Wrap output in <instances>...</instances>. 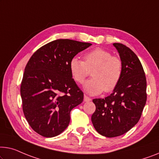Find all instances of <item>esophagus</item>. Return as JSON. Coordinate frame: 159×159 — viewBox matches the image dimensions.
Instances as JSON below:
<instances>
[{"label": "esophagus", "mask_w": 159, "mask_h": 159, "mask_svg": "<svg viewBox=\"0 0 159 159\" xmlns=\"http://www.w3.org/2000/svg\"><path fill=\"white\" fill-rule=\"evenodd\" d=\"M84 101H85V102H88V101H91V98H89V96H87L86 95H84Z\"/></svg>", "instance_id": "34e87169"}]
</instances>
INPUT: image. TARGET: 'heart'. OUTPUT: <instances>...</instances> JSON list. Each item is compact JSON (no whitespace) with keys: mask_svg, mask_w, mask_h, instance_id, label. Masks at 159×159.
I'll return each instance as SVG.
<instances>
[{"mask_svg":"<svg viewBox=\"0 0 159 159\" xmlns=\"http://www.w3.org/2000/svg\"><path fill=\"white\" fill-rule=\"evenodd\" d=\"M84 61L73 57L69 63V70L73 80L81 84L92 70L91 79L85 83V91L97 95L103 91L108 93L119 84L123 75L124 65L119 57L112 56L107 50L96 48L86 52Z\"/></svg>","mask_w":159,"mask_h":159,"instance_id":"1","label":"heart"}]
</instances>
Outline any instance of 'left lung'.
Returning <instances> with one entry per match:
<instances>
[{
	"mask_svg": "<svg viewBox=\"0 0 159 159\" xmlns=\"http://www.w3.org/2000/svg\"><path fill=\"white\" fill-rule=\"evenodd\" d=\"M113 46L124 65L121 79L110 96L93 99L96 111L91 116L96 131L108 138L125 134L139 122L147 98L146 75L139 58L124 44Z\"/></svg>",
	"mask_w": 159,
	"mask_h": 159,
	"instance_id": "1",
	"label": "left lung"
}]
</instances>
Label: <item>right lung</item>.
I'll list each match as a JSON object with an SVG mask.
<instances>
[{"label": "right lung", "instance_id": "add662e5", "mask_svg": "<svg viewBox=\"0 0 159 159\" xmlns=\"http://www.w3.org/2000/svg\"><path fill=\"white\" fill-rule=\"evenodd\" d=\"M91 45L58 39L38 49L28 61L20 96L25 117L37 134L51 138L68 127L70 111L84 100L70 74V61Z\"/></svg>", "mask_w": 159, "mask_h": 159}]
</instances>
